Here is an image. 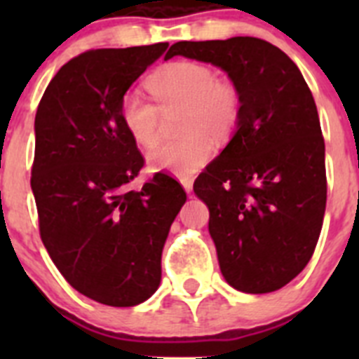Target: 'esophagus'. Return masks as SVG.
Instances as JSON below:
<instances>
[{
    "mask_svg": "<svg viewBox=\"0 0 359 359\" xmlns=\"http://www.w3.org/2000/svg\"><path fill=\"white\" fill-rule=\"evenodd\" d=\"M182 187L185 189L187 194H190V192H192V187H194V180H192V177H182Z\"/></svg>",
    "mask_w": 359,
    "mask_h": 359,
    "instance_id": "obj_1",
    "label": "esophagus"
}]
</instances>
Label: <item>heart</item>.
<instances>
[{
	"instance_id": "1",
	"label": "heart",
	"mask_w": 359,
	"mask_h": 359,
	"mask_svg": "<svg viewBox=\"0 0 359 359\" xmlns=\"http://www.w3.org/2000/svg\"><path fill=\"white\" fill-rule=\"evenodd\" d=\"M154 102L128 93L120 104V122L140 147L151 149L160 140L161 111L183 107V138L160 145L147 156L152 170L174 176H192L214 156L215 140H226L241 116V95L236 84L217 79L208 65L180 61L163 66L147 81Z\"/></svg>"
}]
</instances>
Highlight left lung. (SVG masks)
Masks as SVG:
<instances>
[{"mask_svg": "<svg viewBox=\"0 0 359 359\" xmlns=\"http://www.w3.org/2000/svg\"><path fill=\"white\" fill-rule=\"evenodd\" d=\"M174 55L217 66L241 95L236 133L194 183L221 273L243 293L280 290L313 257L325 214L315 98L290 57L257 37L180 41Z\"/></svg>", "mask_w": 359, "mask_h": 359, "instance_id": "1", "label": "left lung"}]
</instances>
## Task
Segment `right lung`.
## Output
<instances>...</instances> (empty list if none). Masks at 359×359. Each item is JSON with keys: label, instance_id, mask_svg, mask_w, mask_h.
Returning a JSON list of instances; mask_svg holds the SVG:
<instances>
[{"label": "right lung", "instance_id": "1", "mask_svg": "<svg viewBox=\"0 0 359 359\" xmlns=\"http://www.w3.org/2000/svg\"><path fill=\"white\" fill-rule=\"evenodd\" d=\"M167 46L81 53L37 107L30 185L41 239L69 286L106 306L133 307L154 294L163 244L187 201L161 172L129 190L144 158L120 122L123 95Z\"/></svg>", "mask_w": 359, "mask_h": 359}]
</instances>
